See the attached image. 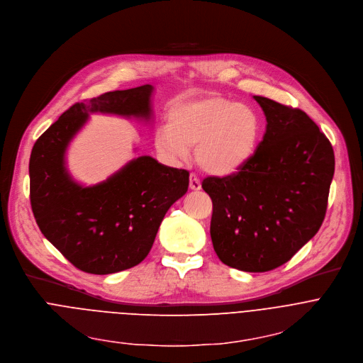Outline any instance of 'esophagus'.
Masks as SVG:
<instances>
[{
  "label": "esophagus",
  "instance_id": "34e87169",
  "mask_svg": "<svg viewBox=\"0 0 363 363\" xmlns=\"http://www.w3.org/2000/svg\"><path fill=\"white\" fill-rule=\"evenodd\" d=\"M189 187H190L191 190H194V191L202 189V183H200L199 177H197L196 174H193V173L189 176Z\"/></svg>",
  "mask_w": 363,
  "mask_h": 363
}]
</instances>
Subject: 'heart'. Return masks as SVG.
<instances>
[{
  "instance_id": "obj_1",
  "label": "heart",
  "mask_w": 363,
  "mask_h": 363,
  "mask_svg": "<svg viewBox=\"0 0 363 363\" xmlns=\"http://www.w3.org/2000/svg\"><path fill=\"white\" fill-rule=\"evenodd\" d=\"M261 135L258 112L244 104L209 95L174 105L167 128L157 131V152L172 163L184 161L194 148L196 163L215 176H229L252 158Z\"/></svg>"
}]
</instances>
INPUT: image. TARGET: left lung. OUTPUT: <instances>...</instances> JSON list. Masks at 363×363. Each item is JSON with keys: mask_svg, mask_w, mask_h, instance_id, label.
<instances>
[{"mask_svg": "<svg viewBox=\"0 0 363 363\" xmlns=\"http://www.w3.org/2000/svg\"><path fill=\"white\" fill-rule=\"evenodd\" d=\"M267 130L252 158L226 177H208L211 238L228 267L265 272L286 264L325 220L335 152L301 109L254 96Z\"/></svg>", "mask_w": 363, "mask_h": 363, "instance_id": "1", "label": "left lung"}]
</instances>
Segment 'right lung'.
Returning a JSON list of instances; mask_svg holds the SVG:
<instances>
[{
  "label": "right lung",
  "instance_id": "1",
  "mask_svg": "<svg viewBox=\"0 0 363 363\" xmlns=\"http://www.w3.org/2000/svg\"><path fill=\"white\" fill-rule=\"evenodd\" d=\"M151 85L106 92L72 105L35 141L30 155V203L49 242L80 271L113 274L138 265L161 220L186 194L189 172L150 155L131 160L95 186L76 183L65 154L89 113L151 118Z\"/></svg>",
  "mask_w": 363,
  "mask_h": 363
}]
</instances>
